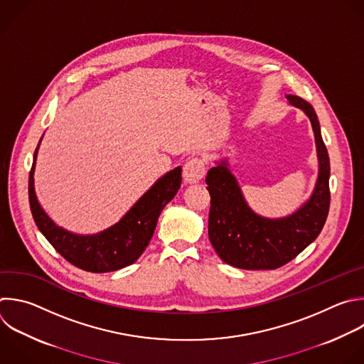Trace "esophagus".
I'll return each instance as SVG.
<instances>
[{"label": "esophagus", "instance_id": "1", "mask_svg": "<svg viewBox=\"0 0 364 364\" xmlns=\"http://www.w3.org/2000/svg\"><path fill=\"white\" fill-rule=\"evenodd\" d=\"M205 174V166H204V161L201 159H190L186 164H184V171H183V176H184V181L186 183H198Z\"/></svg>", "mask_w": 364, "mask_h": 364}]
</instances>
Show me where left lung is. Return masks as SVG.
I'll return each instance as SVG.
<instances>
[{
    "label": "left lung",
    "instance_id": "8db88e82",
    "mask_svg": "<svg viewBox=\"0 0 364 364\" xmlns=\"http://www.w3.org/2000/svg\"><path fill=\"white\" fill-rule=\"evenodd\" d=\"M310 119L314 133L318 174L311 196L291 214L272 218L257 214L228 168L227 159L215 161L205 183L211 197L208 237L218 257L237 269L274 270L300 255L320 234L330 207V161L314 108L297 95H286Z\"/></svg>",
    "mask_w": 364,
    "mask_h": 364
}]
</instances>
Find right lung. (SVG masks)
Returning <instances> with one entry per match:
<instances>
[{"mask_svg":"<svg viewBox=\"0 0 364 364\" xmlns=\"http://www.w3.org/2000/svg\"><path fill=\"white\" fill-rule=\"evenodd\" d=\"M40 143L30 173L28 197L34 221L50 245L67 262L91 273H109L137 262L150 243L163 208L181 186V167L161 176L114 225L95 234H77L57 225L37 198L34 171Z\"/></svg>","mask_w":364,"mask_h":364,"instance_id":"add662e5","label":"right lung"}]
</instances>
